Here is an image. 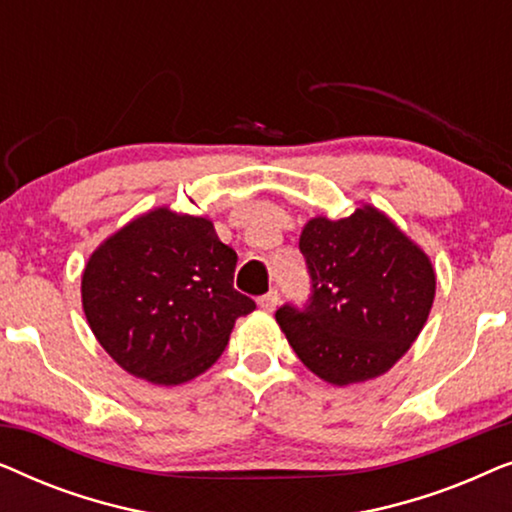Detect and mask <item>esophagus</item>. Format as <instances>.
I'll return each instance as SVG.
<instances>
[{
    "mask_svg": "<svg viewBox=\"0 0 512 512\" xmlns=\"http://www.w3.org/2000/svg\"><path fill=\"white\" fill-rule=\"evenodd\" d=\"M279 305V293L277 291H268L265 296L258 298V307L263 312H275V307Z\"/></svg>",
    "mask_w": 512,
    "mask_h": 512,
    "instance_id": "1",
    "label": "esophagus"
}]
</instances>
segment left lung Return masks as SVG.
<instances>
[{"mask_svg":"<svg viewBox=\"0 0 512 512\" xmlns=\"http://www.w3.org/2000/svg\"><path fill=\"white\" fill-rule=\"evenodd\" d=\"M312 296L282 305L277 324L298 359L335 387L384 375L429 319L436 272L429 256L380 209L317 216L300 233Z\"/></svg>","mask_w":512,"mask_h":512,"instance_id":"left-lung-1","label":"left lung"}]
</instances>
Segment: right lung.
Masks as SVG:
<instances>
[{
    "mask_svg": "<svg viewBox=\"0 0 512 512\" xmlns=\"http://www.w3.org/2000/svg\"><path fill=\"white\" fill-rule=\"evenodd\" d=\"M237 254L202 216L151 209L116 230L81 277L90 331L130 375L184 384L212 366L237 317L256 303L235 291Z\"/></svg>",
    "mask_w": 512,
    "mask_h": 512,
    "instance_id": "1",
    "label": "right lung"
}]
</instances>
